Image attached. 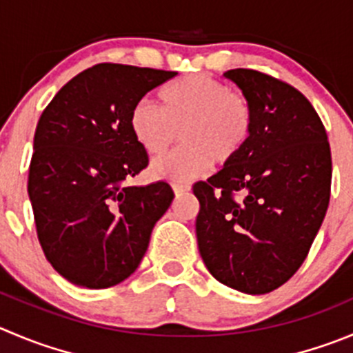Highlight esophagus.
<instances>
[{"label": "esophagus", "instance_id": "1", "mask_svg": "<svg viewBox=\"0 0 353 353\" xmlns=\"http://www.w3.org/2000/svg\"><path fill=\"white\" fill-rule=\"evenodd\" d=\"M171 187H173V192L176 194V196H180V194H185L190 190V185L185 182H174Z\"/></svg>", "mask_w": 353, "mask_h": 353}]
</instances>
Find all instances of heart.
Instances as JSON below:
<instances>
[{
  "instance_id": "heart-1",
  "label": "heart",
  "mask_w": 353,
  "mask_h": 353,
  "mask_svg": "<svg viewBox=\"0 0 353 353\" xmlns=\"http://www.w3.org/2000/svg\"><path fill=\"white\" fill-rule=\"evenodd\" d=\"M163 109L139 100L130 112L135 142L150 156H161L176 140L183 145L152 164L157 179L183 180L203 174L211 163H234L246 150L254 130V110L241 92L206 74H190L159 92Z\"/></svg>"
}]
</instances>
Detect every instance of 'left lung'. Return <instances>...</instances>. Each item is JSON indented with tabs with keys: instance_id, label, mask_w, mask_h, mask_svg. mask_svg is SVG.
I'll use <instances>...</instances> for the list:
<instances>
[{
	"instance_id": "8db88e82",
	"label": "left lung",
	"mask_w": 353,
	"mask_h": 353,
	"mask_svg": "<svg viewBox=\"0 0 353 353\" xmlns=\"http://www.w3.org/2000/svg\"><path fill=\"white\" fill-rule=\"evenodd\" d=\"M223 76L250 99L254 130L239 159L194 183L197 246L214 279L265 294L293 277L321 229L331 149L321 117L294 86L253 69Z\"/></svg>"
}]
</instances>
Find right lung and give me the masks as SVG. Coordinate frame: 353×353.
I'll return each instance as SVG.
<instances>
[{
    "mask_svg": "<svg viewBox=\"0 0 353 353\" xmlns=\"http://www.w3.org/2000/svg\"><path fill=\"white\" fill-rule=\"evenodd\" d=\"M174 70L97 63L74 76L43 110L34 133L28 192L46 260L63 279L103 290L137 270L170 183L128 187L149 164L130 112Z\"/></svg>",
    "mask_w": 353,
    "mask_h": 353,
    "instance_id": "1",
    "label": "right lung"
}]
</instances>
